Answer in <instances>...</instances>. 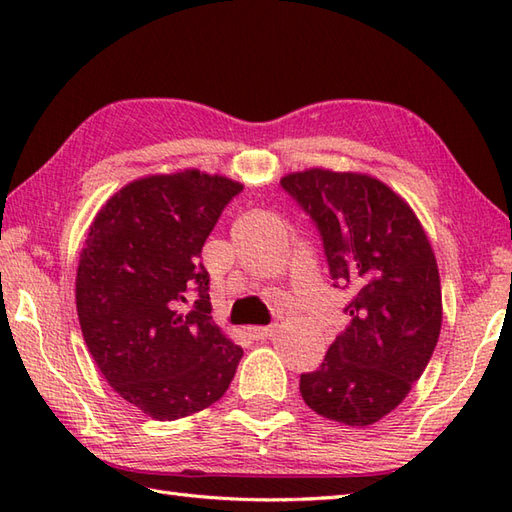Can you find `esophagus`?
<instances>
[{"mask_svg": "<svg viewBox=\"0 0 512 512\" xmlns=\"http://www.w3.org/2000/svg\"><path fill=\"white\" fill-rule=\"evenodd\" d=\"M277 332V328L275 325H257V328H248V336L250 339H255V341H264V339H270V336H273Z\"/></svg>", "mask_w": 512, "mask_h": 512, "instance_id": "34e87169", "label": "esophagus"}]
</instances>
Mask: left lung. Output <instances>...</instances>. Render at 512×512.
<instances>
[{
	"label": "left lung",
	"instance_id": "left-lung-1",
	"mask_svg": "<svg viewBox=\"0 0 512 512\" xmlns=\"http://www.w3.org/2000/svg\"><path fill=\"white\" fill-rule=\"evenodd\" d=\"M281 187L317 226L332 286L352 295L343 310L350 325L301 374V396L323 418L374 424L407 398L436 350V255L411 206L372 176L308 169Z\"/></svg>",
	"mask_w": 512,
	"mask_h": 512
}]
</instances>
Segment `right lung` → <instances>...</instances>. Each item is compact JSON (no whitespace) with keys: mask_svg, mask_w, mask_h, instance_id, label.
<instances>
[{"mask_svg":"<svg viewBox=\"0 0 512 512\" xmlns=\"http://www.w3.org/2000/svg\"><path fill=\"white\" fill-rule=\"evenodd\" d=\"M244 187L198 169L129 182L94 217L76 270L85 345L107 383L156 420L220 400L244 350L211 317L202 246Z\"/></svg>","mask_w":512,"mask_h":512,"instance_id":"right-lung-1","label":"right lung"}]
</instances>
